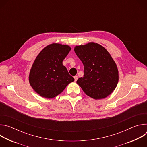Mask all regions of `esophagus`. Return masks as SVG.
Returning <instances> with one entry per match:
<instances>
[{
    "instance_id": "1",
    "label": "esophagus",
    "mask_w": 147,
    "mask_h": 147,
    "mask_svg": "<svg viewBox=\"0 0 147 147\" xmlns=\"http://www.w3.org/2000/svg\"><path fill=\"white\" fill-rule=\"evenodd\" d=\"M74 80H75V81H76L77 80V79H78V77H77V76H75L74 77Z\"/></svg>"
}]
</instances>
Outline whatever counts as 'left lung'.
Here are the masks:
<instances>
[{
    "label": "left lung",
    "instance_id": "left-lung-1",
    "mask_svg": "<svg viewBox=\"0 0 147 147\" xmlns=\"http://www.w3.org/2000/svg\"><path fill=\"white\" fill-rule=\"evenodd\" d=\"M74 50L84 68V77L77 81L83 91L96 100L111 95L118 83L119 71L108 51L94 42L76 46Z\"/></svg>",
    "mask_w": 147,
    "mask_h": 147
}]
</instances>
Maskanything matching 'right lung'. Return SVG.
Instances as JSON below:
<instances>
[{
	"label": "right lung",
	"mask_w": 147,
	"mask_h": 147,
	"mask_svg": "<svg viewBox=\"0 0 147 147\" xmlns=\"http://www.w3.org/2000/svg\"><path fill=\"white\" fill-rule=\"evenodd\" d=\"M67 45L53 43L45 47L35 58L29 74V82L40 96L53 98L74 81L63 61L71 50Z\"/></svg>",
	"instance_id": "add662e5"
}]
</instances>
